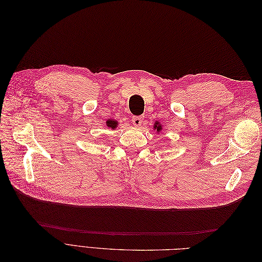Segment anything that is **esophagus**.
Here are the masks:
<instances>
[{
    "instance_id": "esophagus-1",
    "label": "esophagus",
    "mask_w": 262,
    "mask_h": 262,
    "mask_svg": "<svg viewBox=\"0 0 262 262\" xmlns=\"http://www.w3.org/2000/svg\"><path fill=\"white\" fill-rule=\"evenodd\" d=\"M143 120H144V117H142V116H134V117L132 118V123H133L134 126H139V125L142 124V122H143Z\"/></svg>"
}]
</instances>
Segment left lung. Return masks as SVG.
<instances>
[{"instance_id":"8db88e82","label":"left lung","mask_w":262,"mask_h":262,"mask_svg":"<svg viewBox=\"0 0 262 262\" xmlns=\"http://www.w3.org/2000/svg\"><path fill=\"white\" fill-rule=\"evenodd\" d=\"M154 129H155L158 133H160V131L162 130V124H161L160 122H158V121H156L155 124H154Z\"/></svg>"}]
</instances>
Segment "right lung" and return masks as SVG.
I'll return each instance as SVG.
<instances>
[{"instance_id":"add662e5","label":"right lung","mask_w":262,"mask_h":262,"mask_svg":"<svg viewBox=\"0 0 262 262\" xmlns=\"http://www.w3.org/2000/svg\"><path fill=\"white\" fill-rule=\"evenodd\" d=\"M106 124H107L108 128L115 130V129L117 128V124H118V122H117L116 120H112V119H110V120H108V121L106 122Z\"/></svg>"}]
</instances>
